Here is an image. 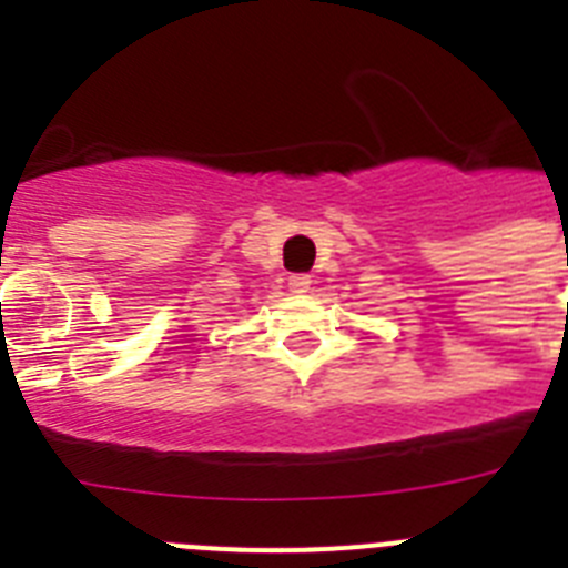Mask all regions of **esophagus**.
Returning <instances> with one entry per match:
<instances>
[{"mask_svg": "<svg viewBox=\"0 0 568 568\" xmlns=\"http://www.w3.org/2000/svg\"><path fill=\"white\" fill-rule=\"evenodd\" d=\"M290 290H293V293H307L310 290V284H313V278H310L307 273H295V275H290Z\"/></svg>", "mask_w": 568, "mask_h": 568, "instance_id": "34e87169", "label": "esophagus"}]
</instances>
